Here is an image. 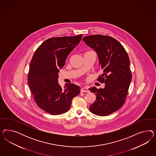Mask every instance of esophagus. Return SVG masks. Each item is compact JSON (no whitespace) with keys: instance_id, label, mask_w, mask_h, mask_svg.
Returning a JSON list of instances; mask_svg holds the SVG:
<instances>
[{"instance_id":"esophagus-1","label":"esophagus","mask_w":156,"mask_h":156,"mask_svg":"<svg viewBox=\"0 0 156 156\" xmlns=\"http://www.w3.org/2000/svg\"><path fill=\"white\" fill-rule=\"evenodd\" d=\"M80 91H81L82 93H83V92H86V93H87V92H89V90H88V89H87L86 87H82V88H81V89H80Z\"/></svg>"}]
</instances>
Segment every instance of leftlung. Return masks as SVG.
<instances>
[{
	"label": "left lung",
	"mask_w": 156,
	"mask_h": 156,
	"mask_svg": "<svg viewBox=\"0 0 156 156\" xmlns=\"http://www.w3.org/2000/svg\"><path fill=\"white\" fill-rule=\"evenodd\" d=\"M82 40L97 54L103 71L98 80L105 83L104 89L94 86L89 89L96 95L90 111L97 115H108L122 107L128 95L132 77L129 58L122 45L111 37L92 35Z\"/></svg>",
	"instance_id": "obj_1"
}]
</instances>
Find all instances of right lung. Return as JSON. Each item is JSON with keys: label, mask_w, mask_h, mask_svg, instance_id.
<instances>
[{"label": "right lung", "mask_w": 156, "mask_h": 156, "mask_svg": "<svg viewBox=\"0 0 156 156\" xmlns=\"http://www.w3.org/2000/svg\"><path fill=\"white\" fill-rule=\"evenodd\" d=\"M82 37L81 34L48 39L32 58L27 83L35 103L48 113L59 115L68 112L72 100L80 93V87L74 83H66L62 89L58 79L59 69Z\"/></svg>", "instance_id": "1"}]
</instances>
